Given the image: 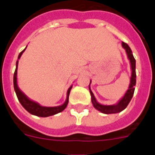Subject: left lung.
Wrapping results in <instances>:
<instances>
[{"mask_svg": "<svg viewBox=\"0 0 155 155\" xmlns=\"http://www.w3.org/2000/svg\"><path fill=\"white\" fill-rule=\"evenodd\" d=\"M122 46L124 50H126L127 53V57L128 60L130 61V69H131V77H130V85H129L128 89L126 91L125 94H124L123 98L118 101V102L114 105H102L100 104L99 102H97L96 98L94 97V94L91 91V87H90V84H91V81H90L89 84V91L90 94H91V102L97 110H98L101 113H104V114H113V113H118L122 112L123 110L127 108L128 104L130 102L131 98H133L134 95V90H135V85H136V61L134 59V55H133L132 51H131L130 48L127 43L125 42H122Z\"/></svg>", "mask_w": 155, "mask_h": 155, "instance_id": "left-lung-1", "label": "left lung"}]
</instances>
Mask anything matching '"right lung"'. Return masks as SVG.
<instances>
[{
	"mask_svg": "<svg viewBox=\"0 0 155 155\" xmlns=\"http://www.w3.org/2000/svg\"><path fill=\"white\" fill-rule=\"evenodd\" d=\"M26 47H25V49H26ZM25 49L23 50L21 53H19L18 57V61L17 62H16L15 71V74H14V88H15V91L16 93L18 99V101L20 102L21 105L25 108V109L28 111V113H31V115H34V116H39V117H47V116H53V115L61 113V112H62L63 110L65 109V108L67 107V105H68V101H69L70 91H71V88H72V85L68 88V92H67V98H66L64 103H63L62 105H58V106H54V107L42 106V105H39L38 102H35V101H32V100L30 99L29 98H28V97L21 91V89L19 88L18 85L17 81L18 64V60L20 59V57H21V55H22V53H24V51L25 50Z\"/></svg>",
	"mask_w": 155,
	"mask_h": 155,
	"instance_id": "add662e5",
	"label": "right lung"
}]
</instances>
